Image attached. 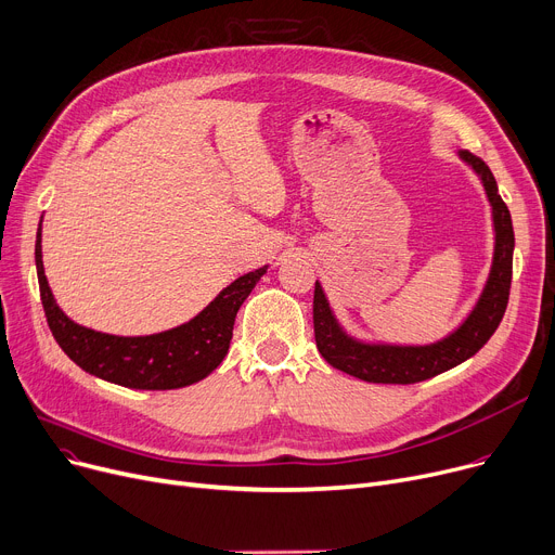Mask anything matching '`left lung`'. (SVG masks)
<instances>
[{
	"label": "left lung",
	"mask_w": 555,
	"mask_h": 555,
	"mask_svg": "<svg viewBox=\"0 0 555 555\" xmlns=\"http://www.w3.org/2000/svg\"><path fill=\"white\" fill-rule=\"evenodd\" d=\"M460 158L477 172L493 208L495 250L486 286L468 318L446 338L430 345H387L365 343L349 336L334 315L327 296L315 282L313 291V332L315 345L332 367L367 383L410 385L433 378L441 372L468 361L495 334L508 305L513 278V221L506 204L498 192V181L486 163L468 150L457 152Z\"/></svg>",
	"instance_id": "8db88e82"
}]
</instances>
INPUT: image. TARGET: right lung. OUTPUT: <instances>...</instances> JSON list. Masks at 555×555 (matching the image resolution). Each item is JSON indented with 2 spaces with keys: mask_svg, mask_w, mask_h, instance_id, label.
I'll list each match as a JSON object with an SVG mask.
<instances>
[{
  "mask_svg": "<svg viewBox=\"0 0 555 555\" xmlns=\"http://www.w3.org/2000/svg\"><path fill=\"white\" fill-rule=\"evenodd\" d=\"M36 267L44 315L62 351L91 376L132 389H177L217 370L231 347L240 307L269 269L262 267L237 278L199 315L175 330L152 336H112L82 327L55 305L42 264V221L36 240Z\"/></svg>",
  "mask_w": 555,
  "mask_h": 555,
  "instance_id": "obj_1",
  "label": "right lung"
}]
</instances>
